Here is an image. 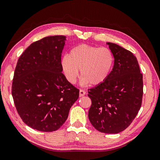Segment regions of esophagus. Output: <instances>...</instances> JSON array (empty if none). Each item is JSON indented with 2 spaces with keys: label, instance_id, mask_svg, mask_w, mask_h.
<instances>
[{
  "label": "esophagus",
  "instance_id": "34e87169",
  "mask_svg": "<svg viewBox=\"0 0 160 160\" xmlns=\"http://www.w3.org/2000/svg\"><path fill=\"white\" fill-rule=\"evenodd\" d=\"M86 92L84 91V89H80V92H79V95H80V97L84 96V95H86Z\"/></svg>",
  "mask_w": 160,
  "mask_h": 160
}]
</instances>
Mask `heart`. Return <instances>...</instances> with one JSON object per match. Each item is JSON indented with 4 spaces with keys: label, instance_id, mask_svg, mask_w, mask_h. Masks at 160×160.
I'll list each match as a JSON object with an SVG mask.
<instances>
[{
    "label": "heart",
    "instance_id": "obj_1",
    "mask_svg": "<svg viewBox=\"0 0 160 160\" xmlns=\"http://www.w3.org/2000/svg\"><path fill=\"white\" fill-rule=\"evenodd\" d=\"M61 67L67 80L75 82L80 69L82 82L100 85L109 76L114 63L113 53L107 48L81 44L61 59Z\"/></svg>",
    "mask_w": 160,
    "mask_h": 160
}]
</instances>
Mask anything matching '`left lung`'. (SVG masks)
Instances as JSON below:
<instances>
[{
    "label": "left lung",
    "instance_id": "left-lung-1",
    "mask_svg": "<svg viewBox=\"0 0 160 160\" xmlns=\"http://www.w3.org/2000/svg\"><path fill=\"white\" fill-rule=\"evenodd\" d=\"M107 44L114 55V67L105 82L88 89L92 100L88 117L97 130L116 134L128 128L139 111L143 81L135 55L116 44Z\"/></svg>",
    "mask_w": 160,
    "mask_h": 160
}]
</instances>
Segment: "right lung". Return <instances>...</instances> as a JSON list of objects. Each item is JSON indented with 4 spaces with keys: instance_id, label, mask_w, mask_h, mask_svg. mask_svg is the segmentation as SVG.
I'll list each match as a JSON object with an SVG mask.
<instances>
[{
    "instance_id": "right-lung-1",
    "label": "right lung",
    "mask_w": 160,
    "mask_h": 160,
    "mask_svg": "<svg viewBox=\"0 0 160 160\" xmlns=\"http://www.w3.org/2000/svg\"><path fill=\"white\" fill-rule=\"evenodd\" d=\"M65 40L63 36H51L37 40L18 61L12 95L20 118L34 129H59L78 99L79 89L61 72Z\"/></svg>"
}]
</instances>
